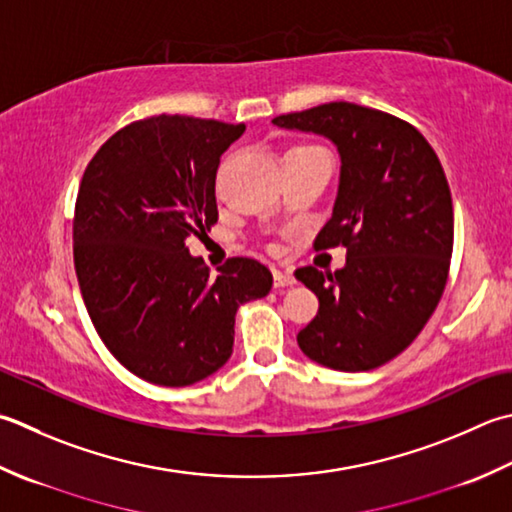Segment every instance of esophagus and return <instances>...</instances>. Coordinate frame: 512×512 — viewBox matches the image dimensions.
I'll return each instance as SVG.
<instances>
[{
    "label": "esophagus",
    "mask_w": 512,
    "mask_h": 512,
    "mask_svg": "<svg viewBox=\"0 0 512 512\" xmlns=\"http://www.w3.org/2000/svg\"><path fill=\"white\" fill-rule=\"evenodd\" d=\"M273 277H275V286L277 288H286V286H293L295 284V277L290 273H284V270L275 268L273 270Z\"/></svg>",
    "instance_id": "34e87169"
}]
</instances>
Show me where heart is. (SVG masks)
<instances>
[{"label":"heart","instance_id":"1","mask_svg":"<svg viewBox=\"0 0 512 512\" xmlns=\"http://www.w3.org/2000/svg\"><path fill=\"white\" fill-rule=\"evenodd\" d=\"M304 148H317V146H308V144H304V146H295V148H290V150H304Z\"/></svg>","mask_w":512,"mask_h":512}]
</instances>
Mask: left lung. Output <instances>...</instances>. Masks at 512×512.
Returning <instances> with one entry per match:
<instances>
[{"label": "left lung", "mask_w": 512, "mask_h": 512, "mask_svg": "<svg viewBox=\"0 0 512 512\" xmlns=\"http://www.w3.org/2000/svg\"><path fill=\"white\" fill-rule=\"evenodd\" d=\"M328 137L342 157L333 217L315 248H346V266L295 270L319 299L297 344L344 373L384 366L415 342L446 288L453 197L439 157L415 126L384 110L330 102L273 119Z\"/></svg>", "instance_id": "8db88e82"}]
</instances>
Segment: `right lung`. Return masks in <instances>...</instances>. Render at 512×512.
<instances>
[{
  "mask_svg": "<svg viewBox=\"0 0 512 512\" xmlns=\"http://www.w3.org/2000/svg\"><path fill=\"white\" fill-rule=\"evenodd\" d=\"M244 124L155 115L124 126L84 170L73 217L79 290L97 335L144 382L190 386L233 353L239 304L270 270L230 257L210 275L186 248L217 224L219 157Z\"/></svg>",
  "mask_w": 512,
  "mask_h": 512,
  "instance_id": "add662e5",
  "label": "right lung"
}]
</instances>
